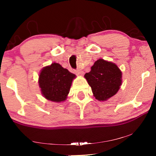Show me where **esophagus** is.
I'll use <instances>...</instances> for the list:
<instances>
[{"label": "esophagus", "instance_id": "esophagus-1", "mask_svg": "<svg viewBox=\"0 0 156 156\" xmlns=\"http://www.w3.org/2000/svg\"><path fill=\"white\" fill-rule=\"evenodd\" d=\"M75 73L76 74H78V75L82 76V75H83V74H84V72L82 71V70H80V69H76L75 71Z\"/></svg>", "mask_w": 156, "mask_h": 156}]
</instances>
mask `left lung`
<instances>
[{
  "instance_id": "1",
  "label": "left lung",
  "mask_w": 156,
  "mask_h": 156,
  "mask_svg": "<svg viewBox=\"0 0 156 156\" xmlns=\"http://www.w3.org/2000/svg\"><path fill=\"white\" fill-rule=\"evenodd\" d=\"M84 77L99 101H106L114 96L122 82V73L119 68L114 63L103 59L96 61Z\"/></svg>"
}]
</instances>
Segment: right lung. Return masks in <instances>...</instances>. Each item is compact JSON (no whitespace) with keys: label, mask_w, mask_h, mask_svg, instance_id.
Wrapping results in <instances>:
<instances>
[{"label":"right lung","mask_w":156,"mask_h":156,"mask_svg":"<svg viewBox=\"0 0 156 156\" xmlns=\"http://www.w3.org/2000/svg\"><path fill=\"white\" fill-rule=\"evenodd\" d=\"M76 77L58 63L44 67L39 76V86L42 94L48 100L55 102L65 101L69 92L72 80Z\"/></svg>","instance_id":"add662e5"}]
</instances>
